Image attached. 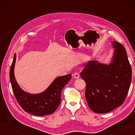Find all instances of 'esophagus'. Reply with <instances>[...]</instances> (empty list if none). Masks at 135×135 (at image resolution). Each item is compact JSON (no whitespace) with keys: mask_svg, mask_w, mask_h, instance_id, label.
Masks as SVG:
<instances>
[{"mask_svg":"<svg viewBox=\"0 0 135 135\" xmlns=\"http://www.w3.org/2000/svg\"><path fill=\"white\" fill-rule=\"evenodd\" d=\"M73 76H74V79H79V77H80V75H79V74L77 73H74V75H73Z\"/></svg>","mask_w":135,"mask_h":135,"instance_id":"obj_1","label":"esophagus"}]
</instances>
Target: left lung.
<instances>
[{"label":"left lung","mask_w":135,"mask_h":135,"mask_svg":"<svg viewBox=\"0 0 135 135\" xmlns=\"http://www.w3.org/2000/svg\"><path fill=\"white\" fill-rule=\"evenodd\" d=\"M111 45L114 50L109 63L89 61L80 73L86 83V102L96 113H107L121 106L132 81L126 50L118 42H112Z\"/></svg>","instance_id":"1"}]
</instances>
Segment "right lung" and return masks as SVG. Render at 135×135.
<instances>
[{
	"label": "right lung",
	"instance_id": "right-lung-1",
	"mask_svg": "<svg viewBox=\"0 0 135 135\" xmlns=\"http://www.w3.org/2000/svg\"><path fill=\"white\" fill-rule=\"evenodd\" d=\"M16 54L10 69V80L16 100L25 111L37 116L47 115L57 109L61 103V95L64 86L71 80L72 75L56 77L47 89L39 93H27L20 87L14 74Z\"/></svg>",
	"mask_w": 135,
	"mask_h": 135
}]
</instances>
